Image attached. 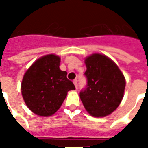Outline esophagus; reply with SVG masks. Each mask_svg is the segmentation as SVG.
Masks as SVG:
<instances>
[{
    "label": "esophagus",
    "instance_id": "esophagus-1",
    "mask_svg": "<svg viewBox=\"0 0 148 148\" xmlns=\"http://www.w3.org/2000/svg\"><path fill=\"white\" fill-rule=\"evenodd\" d=\"M73 83H74V85H75L76 88H77V87H78V83H77V79L73 81Z\"/></svg>",
    "mask_w": 148,
    "mask_h": 148
}]
</instances>
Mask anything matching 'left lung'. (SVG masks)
Masks as SVG:
<instances>
[{
    "label": "left lung",
    "mask_w": 148,
    "mask_h": 148,
    "mask_svg": "<svg viewBox=\"0 0 148 148\" xmlns=\"http://www.w3.org/2000/svg\"><path fill=\"white\" fill-rule=\"evenodd\" d=\"M87 84L80 92L83 105L90 115L110 114L122 101L125 78L118 66L105 55L95 53L85 60Z\"/></svg>",
    "instance_id": "1"
}]
</instances>
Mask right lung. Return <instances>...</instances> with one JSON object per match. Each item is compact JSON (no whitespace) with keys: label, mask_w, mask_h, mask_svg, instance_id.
<instances>
[{"label":"right lung","mask_w":148,"mask_h":148,"mask_svg":"<svg viewBox=\"0 0 148 148\" xmlns=\"http://www.w3.org/2000/svg\"><path fill=\"white\" fill-rule=\"evenodd\" d=\"M60 58L43 56L27 70L21 83V93L26 105L37 115L48 117L59 110L67 92L75 90L66 71L59 68Z\"/></svg>","instance_id":"add662e5"}]
</instances>
